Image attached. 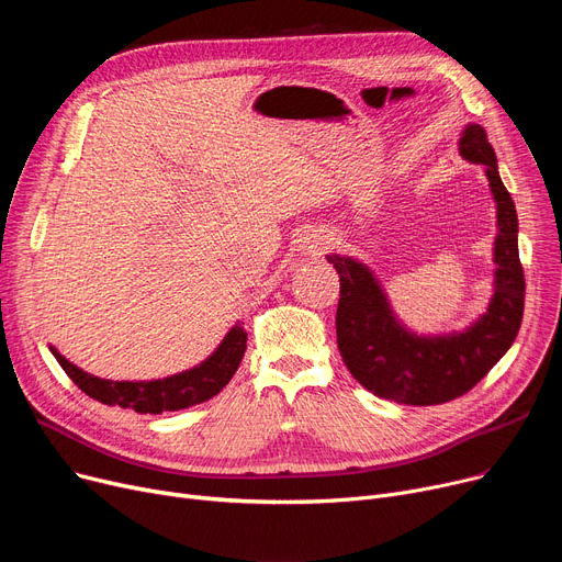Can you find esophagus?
<instances>
[{"label": "esophagus", "instance_id": "obj_1", "mask_svg": "<svg viewBox=\"0 0 562 562\" xmlns=\"http://www.w3.org/2000/svg\"><path fill=\"white\" fill-rule=\"evenodd\" d=\"M323 248H326V244H321V241H318L316 246H312V252H321Z\"/></svg>", "mask_w": 562, "mask_h": 562}]
</instances>
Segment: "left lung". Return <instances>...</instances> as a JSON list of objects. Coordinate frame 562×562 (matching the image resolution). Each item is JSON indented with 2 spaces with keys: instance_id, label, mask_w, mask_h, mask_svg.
Masks as SVG:
<instances>
[{
  "instance_id": "1",
  "label": "left lung",
  "mask_w": 562,
  "mask_h": 562,
  "mask_svg": "<svg viewBox=\"0 0 562 562\" xmlns=\"http://www.w3.org/2000/svg\"><path fill=\"white\" fill-rule=\"evenodd\" d=\"M460 155L483 164L496 202V280L487 312L464 333L419 337L394 318L385 293L367 266L328 255L339 273L337 346L360 385L371 394L405 403L437 405L467 394L506 356L524 318V269L517 246V210L498 177L494 147L481 125H467Z\"/></svg>"
}]
</instances>
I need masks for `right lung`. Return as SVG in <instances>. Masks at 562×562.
<instances>
[{
    "label": "right lung",
    "instance_id": "add662e5",
    "mask_svg": "<svg viewBox=\"0 0 562 562\" xmlns=\"http://www.w3.org/2000/svg\"><path fill=\"white\" fill-rule=\"evenodd\" d=\"M246 330L236 326L227 333V337L210 360L191 371L153 382H113L88 375L70 364L64 356H58L54 348L49 350L86 396H91L104 405L130 407L134 412H140V415H161V412L184 409L216 396L232 380L236 369H239L246 352Z\"/></svg>",
    "mask_w": 562,
    "mask_h": 562
}]
</instances>
